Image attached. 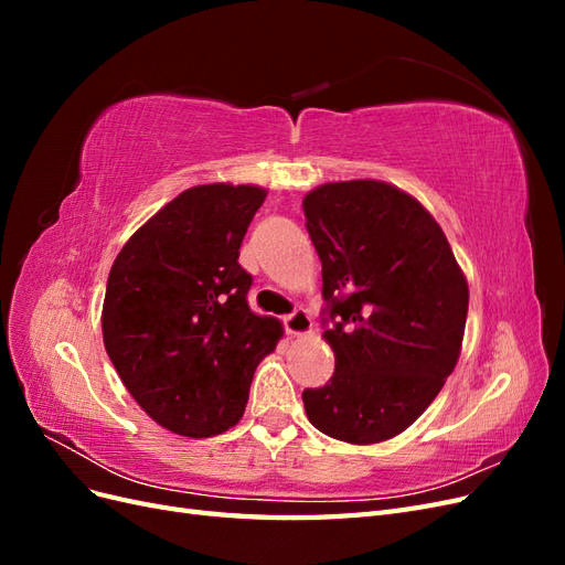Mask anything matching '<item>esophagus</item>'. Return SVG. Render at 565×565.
I'll return each mask as SVG.
<instances>
[{"label":"esophagus","instance_id":"esophagus-1","mask_svg":"<svg viewBox=\"0 0 565 565\" xmlns=\"http://www.w3.org/2000/svg\"><path fill=\"white\" fill-rule=\"evenodd\" d=\"M285 322V330L287 334H295V337H303V334H311L313 332V320L311 316L306 313L303 309H297L295 313H289L282 318Z\"/></svg>","mask_w":565,"mask_h":565}]
</instances>
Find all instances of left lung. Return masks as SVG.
Returning a JSON list of instances; mask_svg holds the SVG:
<instances>
[{
	"label": "left lung",
	"instance_id": "obj_1",
	"mask_svg": "<svg viewBox=\"0 0 565 565\" xmlns=\"http://www.w3.org/2000/svg\"><path fill=\"white\" fill-rule=\"evenodd\" d=\"M322 264L334 374L303 391L324 436L370 446L403 434L452 374L469 285L446 233L386 181L322 183L303 198Z\"/></svg>",
	"mask_w": 565,
	"mask_h": 565
}]
</instances>
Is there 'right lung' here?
Wrapping results in <instances>:
<instances>
[{
	"label": "right lung",
	"mask_w": 565,
	"mask_h": 565,
	"mask_svg": "<svg viewBox=\"0 0 565 565\" xmlns=\"http://www.w3.org/2000/svg\"><path fill=\"white\" fill-rule=\"evenodd\" d=\"M259 185H193L150 216L110 268L104 344L143 413L188 438L241 422L254 370L276 351L280 320L256 316L243 237Z\"/></svg>",
	"instance_id": "1"
}]
</instances>
